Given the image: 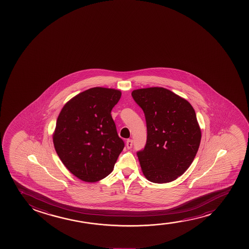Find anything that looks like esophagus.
I'll list each match as a JSON object with an SVG mask.
<instances>
[{"mask_svg":"<svg viewBox=\"0 0 249 249\" xmlns=\"http://www.w3.org/2000/svg\"><path fill=\"white\" fill-rule=\"evenodd\" d=\"M126 148L128 149V150H130L131 148H132V146H133V140H126Z\"/></svg>","mask_w":249,"mask_h":249,"instance_id":"esophagus-1","label":"esophagus"}]
</instances>
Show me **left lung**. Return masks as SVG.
<instances>
[{
  "instance_id": "1",
  "label": "left lung",
  "mask_w": 249,
  "mask_h": 249,
  "mask_svg": "<svg viewBox=\"0 0 249 249\" xmlns=\"http://www.w3.org/2000/svg\"><path fill=\"white\" fill-rule=\"evenodd\" d=\"M132 96L146 121V144L137 152L143 175L157 184L175 180L191 166L201 142L195 109L163 88L137 89Z\"/></svg>"
}]
</instances>
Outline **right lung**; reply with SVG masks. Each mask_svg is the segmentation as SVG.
<instances>
[{
  "label": "right lung",
  "instance_id": "add662e5",
  "mask_svg": "<svg viewBox=\"0 0 249 249\" xmlns=\"http://www.w3.org/2000/svg\"><path fill=\"white\" fill-rule=\"evenodd\" d=\"M119 90L92 88L65 104L53 136L55 150L66 168L85 182L101 180L112 172L125 146L111 110Z\"/></svg>",
  "mask_w": 249,
  "mask_h": 249
}]
</instances>
